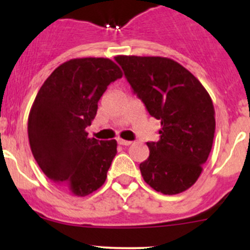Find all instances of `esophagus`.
I'll return each instance as SVG.
<instances>
[{
	"instance_id": "1",
	"label": "esophagus",
	"mask_w": 250,
	"mask_h": 250,
	"mask_svg": "<svg viewBox=\"0 0 250 250\" xmlns=\"http://www.w3.org/2000/svg\"><path fill=\"white\" fill-rule=\"evenodd\" d=\"M117 141H118V144H120V145H123V146H129L130 144H132V141H129V140H123V139H118Z\"/></svg>"
}]
</instances>
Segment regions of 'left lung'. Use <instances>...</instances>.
<instances>
[{
	"instance_id": "1",
	"label": "left lung",
	"mask_w": 250,
	"mask_h": 250,
	"mask_svg": "<svg viewBox=\"0 0 250 250\" xmlns=\"http://www.w3.org/2000/svg\"><path fill=\"white\" fill-rule=\"evenodd\" d=\"M134 93L148 113L161 121L160 140L147 143L140 163L147 185L163 195H178L200 178L215 133L213 102L188 69L165 57L117 55Z\"/></svg>"
}]
</instances>
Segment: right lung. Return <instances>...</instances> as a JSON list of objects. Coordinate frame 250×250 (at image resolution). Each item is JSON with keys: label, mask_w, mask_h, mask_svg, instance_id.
Masks as SVG:
<instances>
[{"label": "right lung", "mask_w": 250, "mask_h": 250, "mask_svg": "<svg viewBox=\"0 0 250 250\" xmlns=\"http://www.w3.org/2000/svg\"><path fill=\"white\" fill-rule=\"evenodd\" d=\"M122 75L107 58L70 59L44 81L30 110L27 134L37 165L74 196L102 188L117 153V141L89 138L85 128L107 85Z\"/></svg>", "instance_id": "add662e5"}]
</instances>
